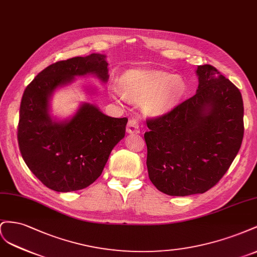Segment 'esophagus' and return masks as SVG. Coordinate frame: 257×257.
<instances>
[{"label": "esophagus", "instance_id": "34e87169", "mask_svg": "<svg viewBox=\"0 0 257 257\" xmlns=\"http://www.w3.org/2000/svg\"><path fill=\"white\" fill-rule=\"evenodd\" d=\"M127 133L128 134H139L140 128H139V122L137 119L131 118L127 123Z\"/></svg>", "mask_w": 257, "mask_h": 257}]
</instances>
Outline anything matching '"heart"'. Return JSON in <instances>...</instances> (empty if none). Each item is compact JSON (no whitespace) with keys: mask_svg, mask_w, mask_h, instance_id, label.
I'll return each mask as SVG.
<instances>
[{"mask_svg":"<svg viewBox=\"0 0 257 257\" xmlns=\"http://www.w3.org/2000/svg\"><path fill=\"white\" fill-rule=\"evenodd\" d=\"M187 92V83L181 75L157 70H130L114 88L112 96L143 101V111L150 116H161L172 109Z\"/></svg>","mask_w":257,"mask_h":257,"instance_id":"1","label":"heart"}]
</instances>
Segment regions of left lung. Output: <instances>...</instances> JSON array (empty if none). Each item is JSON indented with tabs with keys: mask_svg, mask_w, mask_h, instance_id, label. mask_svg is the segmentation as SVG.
<instances>
[{
	"mask_svg": "<svg viewBox=\"0 0 257 257\" xmlns=\"http://www.w3.org/2000/svg\"><path fill=\"white\" fill-rule=\"evenodd\" d=\"M195 96L146 121L150 180L169 196L203 194L228 170L243 139L238 88L210 64L198 65Z\"/></svg>",
	"mask_w": 257,
	"mask_h": 257,
	"instance_id": "left-lung-1",
	"label": "left lung"
}]
</instances>
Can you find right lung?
<instances>
[{
  "label": "right lung",
  "instance_id": "obj_1",
  "mask_svg": "<svg viewBox=\"0 0 257 257\" xmlns=\"http://www.w3.org/2000/svg\"><path fill=\"white\" fill-rule=\"evenodd\" d=\"M106 56L91 54L58 61L29 84L20 103L18 143L29 169L44 185L59 193L86 188L103 171L114 146L124 137L128 118H114L82 103L71 118L50 114L54 92L75 76L108 79Z\"/></svg>",
  "mask_w": 257,
  "mask_h": 257
}]
</instances>
